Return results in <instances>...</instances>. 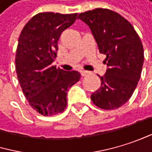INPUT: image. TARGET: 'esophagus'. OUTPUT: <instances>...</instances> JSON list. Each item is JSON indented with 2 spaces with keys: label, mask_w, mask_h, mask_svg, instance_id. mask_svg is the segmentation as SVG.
Instances as JSON below:
<instances>
[{
  "label": "esophagus",
  "mask_w": 152,
  "mask_h": 152,
  "mask_svg": "<svg viewBox=\"0 0 152 152\" xmlns=\"http://www.w3.org/2000/svg\"><path fill=\"white\" fill-rule=\"evenodd\" d=\"M89 74H90V72H88V71H86V70L81 71V75H82V77H86V75H88Z\"/></svg>",
  "instance_id": "1"
}]
</instances>
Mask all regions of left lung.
<instances>
[{"mask_svg": "<svg viewBox=\"0 0 152 152\" xmlns=\"http://www.w3.org/2000/svg\"><path fill=\"white\" fill-rule=\"evenodd\" d=\"M91 29L101 53L106 55V74L91 100L102 110L124 105L134 94L141 77L143 46L134 26L118 13L95 9L78 15Z\"/></svg>", "mask_w": 152, "mask_h": 152, "instance_id": "obj_1", "label": "left lung"}]
</instances>
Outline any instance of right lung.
<instances>
[{"label": "right lung", "instance_id": "obj_1", "mask_svg": "<svg viewBox=\"0 0 152 152\" xmlns=\"http://www.w3.org/2000/svg\"><path fill=\"white\" fill-rule=\"evenodd\" d=\"M77 13L43 12L24 26L16 53V71L30 106L43 116H53L66 107L68 89L79 81L77 71H64L52 62L61 33L72 26Z\"/></svg>", "mask_w": 152, "mask_h": 152}]
</instances>
